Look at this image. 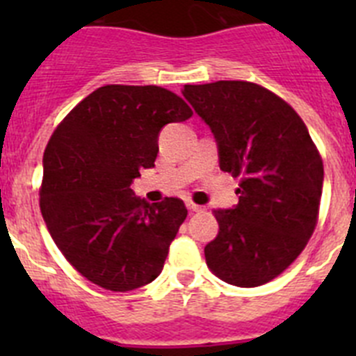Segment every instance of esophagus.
<instances>
[{"label":"esophagus","mask_w":356,"mask_h":356,"mask_svg":"<svg viewBox=\"0 0 356 356\" xmlns=\"http://www.w3.org/2000/svg\"><path fill=\"white\" fill-rule=\"evenodd\" d=\"M187 209L191 210V212H205V207L196 205V203H193V201H187Z\"/></svg>","instance_id":"obj_1"}]
</instances>
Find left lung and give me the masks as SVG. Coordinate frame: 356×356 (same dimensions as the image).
Masks as SVG:
<instances>
[{
  "label": "left lung",
  "mask_w": 356,
  "mask_h": 356,
  "mask_svg": "<svg viewBox=\"0 0 356 356\" xmlns=\"http://www.w3.org/2000/svg\"><path fill=\"white\" fill-rule=\"evenodd\" d=\"M212 130L221 171L241 178L238 203L213 210L219 234L207 266L222 282L259 287L284 273L312 237L325 169L292 106L250 81L185 85Z\"/></svg>",
  "instance_id": "obj_1"
}]
</instances>
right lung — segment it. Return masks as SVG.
Returning <instances> with one entry per match:
<instances>
[{"label":"right lung","mask_w":356,"mask_h":356,"mask_svg":"<svg viewBox=\"0 0 356 356\" xmlns=\"http://www.w3.org/2000/svg\"><path fill=\"white\" fill-rule=\"evenodd\" d=\"M193 110L155 85H105L58 124L42 159L40 212L58 250L92 284L127 292L162 273L187 217L184 201L149 205L130 185L155 168L159 135Z\"/></svg>","instance_id":"right-lung-1"}]
</instances>
